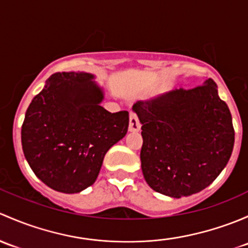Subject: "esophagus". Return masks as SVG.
Here are the masks:
<instances>
[{
	"label": "esophagus",
	"mask_w": 248,
	"mask_h": 248,
	"mask_svg": "<svg viewBox=\"0 0 248 248\" xmlns=\"http://www.w3.org/2000/svg\"><path fill=\"white\" fill-rule=\"evenodd\" d=\"M141 130V123H140L139 118H137L136 113L130 112V121H129V131L137 132Z\"/></svg>",
	"instance_id": "34e87169"
}]
</instances>
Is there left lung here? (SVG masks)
Listing matches in <instances>:
<instances>
[{
	"instance_id": "left-lung-1",
	"label": "left lung",
	"mask_w": 248,
	"mask_h": 248,
	"mask_svg": "<svg viewBox=\"0 0 248 248\" xmlns=\"http://www.w3.org/2000/svg\"><path fill=\"white\" fill-rule=\"evenodd\" d=\"M142 124L141 167L156 192L180 198L208 187L229 161L234 127L211 78L132 106Z\"/></svg>"
}]
</instances>
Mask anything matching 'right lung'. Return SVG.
Segmentation results:
<instances>
[{"instance_id": "right-lung-1", "label": "right lung", "mask_w": 248, "mask_h": 248, "mask_svg": "<svg viewBox=\"0 0 248 248\" xmlns=\"http://www.w3.org/2000/svg\"><path fill=\"white\" fill-rule=\"evenodd\" d=\"M88 73H56L33 98L21 127L25 157L52 190L78 193L95 183L107 150L129 127V112L100 105L104 91Z\"/></svg>"}]
</instances>
